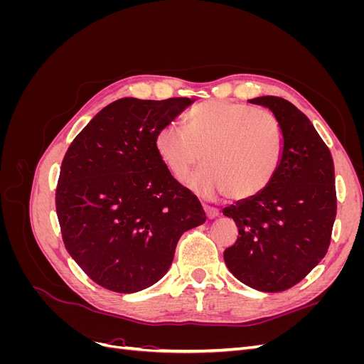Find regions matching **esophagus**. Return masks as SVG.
<instances>
[{
    "instance_id": "obj_1",
    "label": "esophagus",
    "mask_w": 364,
    "mask_h": 364,
    "mask_svg": "<svg viewBox=\"0 0 364 364\" xmlns=\"http://www.w3.org/2000/svg\"><path fill=\"white\" fill-rule=\"evenodd\" d=\"M203 209H205V214H206V217H208L209 220H213V218H215V217L218 215V209H215V208L203 205Z\"/></svg>"
}]
</instances>
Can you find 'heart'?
Returning a JSON list of instances; mask_svg holds the SVG:
<instances>
[{"instance_id":"heart-1","label":"heart","mask_w":364,"mask_h":364,"mask_svg":"<svg viewBox=\"0 0 364 364\" xmlns=\"http://www.w3.org/2000/svg\"><path fill=\"white\" fill-rule=\"evenodd\" d=\"M185 124H165L155 136L158 155L176 179L202 159L205 167L188 179L196 194L241 202L267 188L284 150L281 126L270 112L209 100L194 106Z\"/></svg>"}]
</instances>
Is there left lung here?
<instances>
[{
  "mask_svg": "<svg viewBox=\"0 0 364 364\" xmlns=\"http://www.w3.org/2000/svg\"><path fill=\"white\" fill-rule=\"evenodd\" d=\"M267 107L282 130L284 150L269 186L223 209L238 228L223 257L229 272L249 287L278 293L310 273L331 240L337 213L331 153L311 121L281 97L249 100Z\"/></svg>",
  "mask_w": 364,
  "mask_h": 364,
  "instance_id": "left-lung-1",
  "label": "left lung"
}]
</instances>
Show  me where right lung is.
Listing matches in <instances>:
<instances>
[{"label": "right lung", "mask_w": 364, "mask_h": 364, "mask_svg": "<svg viewBox=\"0 0 364 364\" xmlns=\"http://www.w3.org/2000/svg\"><path fill=\"white\" fill-rule=\"evenodd\" d=\"M190 98H119L98 112L62 161L56 211L71 258L94 282L136 293L168 272L183 232L206 222L199 199L155 149L156 132Z\"/></svg>", "instance_id": "right-lung-1"}]
</instances>
